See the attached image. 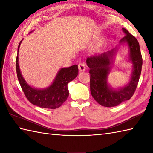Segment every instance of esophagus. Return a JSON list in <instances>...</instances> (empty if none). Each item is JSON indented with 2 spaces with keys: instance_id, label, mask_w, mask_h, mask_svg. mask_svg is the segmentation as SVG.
Segmentation results:
<instances>
[{
  "instance_id": "1",
  "label": "esophagus",
  "mask_w": 153,
  "mask_h": 153,
  "mask_svg": "<svg viewBox=\"0 0 153 153\" xmlns=\"http://www.w3.org/2000/svg\"><path fill=\"white\" fill-rule=\"evenodd\" d=\"M78 68L79 71H85V65L83 62H79L78 64Z\"/></svg>"
}]
</instances>
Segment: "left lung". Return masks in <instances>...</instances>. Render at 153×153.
<instances>
[{
    "label": "left lung",
    "mask_w": 153,
    "mask_h": 153,
    "mask_svg": "<svg viewBox=\"0 0 153 153\" xmlns=\"http://www.w3.org/2000/svg\"><path fill=\"white\" fill-rule=\"evenodd\" d=\"M125 35L120 42H126L129 48V60L134 64V71L131 81L123 88L114 90L110 88L107 83V76L110 71L109 56L113 55L114 50L104 53L98 56L87 58L89 68L90 90L91 95L99 105L112 107L128 100L134 95L141 76L143 59L139 42L134 35L126 29H122Z\"/></svg>",
    "instance_id": "1"
}]
</instances>
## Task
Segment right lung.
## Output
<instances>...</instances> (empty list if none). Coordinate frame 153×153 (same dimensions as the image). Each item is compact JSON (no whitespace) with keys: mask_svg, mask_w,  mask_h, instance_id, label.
Returning <instances> with one entry per match:
<instances>
[{"mask_svg":"<svg viewBox=\"0 0 153 153\" xmlns=\"http://www.w3.org/2000/svg\"><path fill=\"white\" fill-rule=\"evenodd\" d=\"M20 43L18 48V53ZM18 55V54L16 60V73L19 83L29 101L34 105L44 108L55 109L62 105L69 95L68 83L76 78L78 74L77 65L62 68L50 87L45 89H37L29 85L23 78L19 68Z\"/></svg>","mask_w":153,"mask_h":153,"instance_id":"add662e5","label":"right lung"}]
</instances>
